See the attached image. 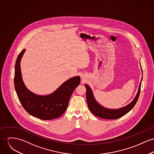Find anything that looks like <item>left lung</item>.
<instances>
[{
    "mask_svg": "<svg viewBox=\"0 0 154 154\" xmlns=\"http://www.w3.org/2000/svg\"><path fill=\"white\" fill-rule=\"evenodd\" d=\"M142 82V80H141ZM141 82L140 84L139 88L138 90V93L136 95L134 99L129 104L126 106L120 108L119 109H108L105 108L104 106L100 105L95 99L93 93L90 87V86L87 84H85V86L87 89L86 91V98L87 102L89 109L90 111L97 117L101 119H119L120 117L124 116L126 114H127L129 111L132 109V108L137 103L138 99L139 98L140 91H141Z\"/></svg>",
    "mask_w": 154,
    "mask_h": 154,
    "instance_id": "left-lung-1",
    "label": "left lung"
}]
</instances>
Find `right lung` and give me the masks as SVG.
<instances>
[{
    "label": "right lung",
    "instance_id": "obj_1",
    "mask_svg": "<svg viewBox=\"0 0 154 154\" xmlns=\"http://www.w3.org/2000/svg\"><path fill=\"white\" fill-rule=\"evenodd\" d=\"M26 49L19 54L15 64L14 87L20 102L24 109L35 118L50 120L57 119L66 110L71 94L80 83V77L75 76L61 84L53 93L37 95L25 86L20 69V61Z\"/></svg>",
    "mask_w": 154,
    "mask_h": 154
}]
</instances>
